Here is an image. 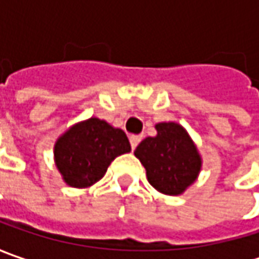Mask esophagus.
<instances>
[{"instance_id": "obj_1", "label": "esophagus", "mask_w": 259, "mask_h": 259, "mask_svg": "<svg viewBox=\"0 0 259 259\" xmlns=\"http://www.w3.org/2000/svg\"><path fill=\"white\" fill-rule=\"evenodd\" d=\"M140 141H141V137H140V135H133V137H130L131 148H133V150H135V148H137V145L140 144Z\"/></svg>"}]
</instances>
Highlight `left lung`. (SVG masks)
I'll return each instance as SVG.
<instances>
[{"label":"left lung","instance_id":"1","mask_svg":"<svg viewBox=\"0 0 259 259\" xmlns=\"http://www.w3.org/2000/svg\"><path fill=\"white\" fill-rule=\"evenodd\" d=\"M155 128L157 135L141 141L135 157L145 167L154 189L170 196L183 193L200 171V155L182 125L161 122Z\"/></svg>","mask_w":259,"mask_h":259}]
</instances>
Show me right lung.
I'll return each instance as SVG.
<instances>
[{"label": "right lung", "mask_w": 259, "mask_h": 259, "mask_svg": "<svg viewBox=\"0 0 259 259\" xmlns=\"http://www.w3.org/2000/svg\"><path fill=\"white\" fill-rule=\"evenodd\" d=\"M131 151L128 137L98 118L72 126L55 145L56 165L72 187H88L101 180L115 157Z\"/></svg>", "instance_id": "right-lung-1"}]
</instances>
